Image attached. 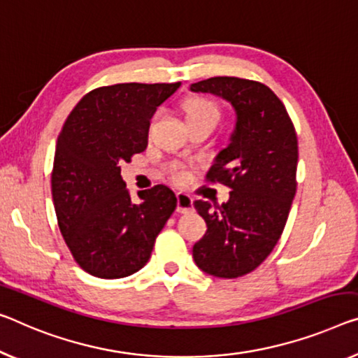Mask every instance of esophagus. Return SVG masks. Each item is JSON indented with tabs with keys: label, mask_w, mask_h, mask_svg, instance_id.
Returning a JSON list of instances; mask_svg holds the SVG:
<instances>
[{
	"label": "esophagus",
	"mask_w": 358,
	"mask_h": 358,
	"mask_svg": "<svg viewBox=\"0 0 358 358\" xmlns=\"http://www.w3.org/2000/svg\"><path fill=\"white\" fill-rule=\"evenodd\" d=\"M177 210L181 213L193 210V197L186 193H177Z\"/></svg>",
	"instance_id": "1"
}]
</instances>
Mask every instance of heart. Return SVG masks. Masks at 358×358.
Returning <instances> with one entry per match:
<instances>
[{
	"label": "heart",
	"instance_id": "1",
	"mask_svg": "<svg viewBox=\"0 0 358 358\" xmlns=\"http://www.w3.org/2000/svg\"><path fill=\"white\" fill-rule=\"evenodd\" d=\"M185 114H186V120L193 122V120H201V119H212V120H218V112L217 106L212 103L209 99L204 98H196L191 99L185 108ZM170 175L175 181H185L188 178V172H186L183 164H175L170 169Z\"/></svg>",
	"mask_w": 358,
	"mask_h": 358
}]
</instances>
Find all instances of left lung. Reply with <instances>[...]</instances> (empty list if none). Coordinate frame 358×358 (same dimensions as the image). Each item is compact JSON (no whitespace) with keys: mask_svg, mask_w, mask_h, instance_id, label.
<instances>
[{"mask_svg":"<svg viewBox=\"0 0 358 358\" xmlns=\"http://www.w3.org/2000/svg\"><path fill=\"white\" fill-rule=\"evenodd\" d=\"M228 101L236 112L230 145L215 157L207 180L230 186L222 206L196 201L207 231L193 246L196 265L218 278H238L268 257L285 230L296 194L294 125L268 87L238 77H212L189 87Z\"/></svg>","mask_w":358,"mask_h":358,"instance_id":"left-lung-1","label":"left lung"}]
</instances>
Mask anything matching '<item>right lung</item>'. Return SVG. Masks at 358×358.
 Returning a JSON list of instances; mask_svg holds the SVG:
<instances>
[{"mask_svg": "<svg viewBox=\"0 0 358 358\" xmlns=\"http://www.w3.org/2000/svg\"><path fill=\"white\" fill-rule=\"evenodd\" d=\"M177 83H117L85 94L57 136L51 173L57 225L76 262L98 278L141 270L177 207L165 185L133 202L120 177L148 146L149 122Z\"/></svg>", "mask_w": 358, "mask_h": 358, "instance_id": "add662e5", "label": "right lung"}]
</instances>
